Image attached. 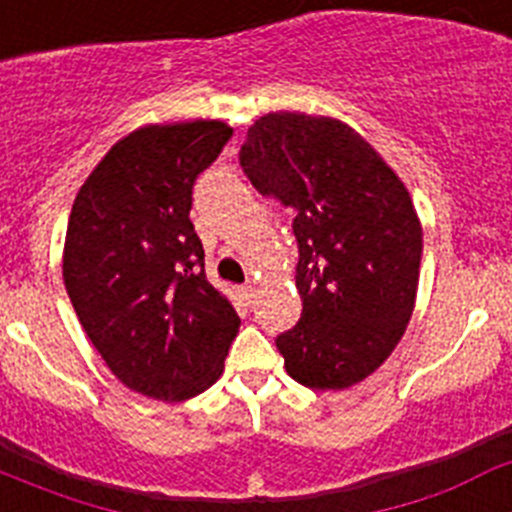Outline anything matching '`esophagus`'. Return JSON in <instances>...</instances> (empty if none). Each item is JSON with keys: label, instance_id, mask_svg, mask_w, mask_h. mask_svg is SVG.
I'll list each match as a JSON object with an SVG mask.
<instances>
[{"label": "esophagus", "instance_id": "1", "mask_svg": "<svg viewBox=\"0 0 512 512\" xmlns=\"http://www.w3.org/2000/svg\"><path fill=\"white\" fill-rule=\"evenodd\" d=\"M241 292H243V300H246V305H253V302H256V289H253V284H246Z\"/></svg>", "mask_w": 512, "mask_h": 512}]
</instances>
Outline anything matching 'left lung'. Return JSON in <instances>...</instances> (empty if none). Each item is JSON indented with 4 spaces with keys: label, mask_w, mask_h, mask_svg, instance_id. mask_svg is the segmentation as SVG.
<instances>
[{
    "label": "left lung",
    "mask_w": 512,
    "mask_h": 512,
    "mask_svg": "<svg viewBox=\"0 0 512 512\" xmlns=\"http://www.w3.org/2000/svg\"><path fill=\"white\" fill-rule=\"evenodd\" d=\"M238 161L256 192L295 210L302 315L274 338L287 374L312 390L361 382L413 315L423 230L408 189L348 125L300 112L259 117Z\"/></svg>",
    "instance_id": "left-lung-1"
}]
</instances>
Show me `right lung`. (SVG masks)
<instances>
[{
  "instance_id": "1",
  "label": "right lung",
  "mask_w": 512,
  "mask_h": 512,
  "mask_svg": "<svg viewBox=\"0 0 512 512\" xmlns=\"http://www.w3.org/2000/svg\"><path fill=\"white\" fill-rule=\"evenodd\" d=\"M233 128L148 125L99 161L71 207L63 282L81 328L125 387L200 395L223 374L241 318L205 277L192 189Z\"/></svg>"
}]
</instances>
